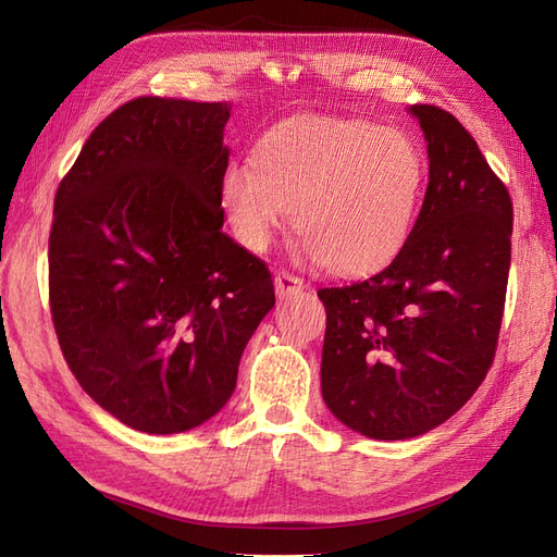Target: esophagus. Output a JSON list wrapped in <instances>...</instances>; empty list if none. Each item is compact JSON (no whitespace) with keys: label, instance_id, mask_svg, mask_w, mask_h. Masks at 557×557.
<instances>
[{"label":"esophagus","instance_id":"1","mask_svg":"<svg viewBox=\"0 0 557 557\" xmlns=\"http://www.w3.org/2000/svg\"><path fill=\"white\" fill-rule=\"evenodd\" d=\"M300 289H304V280H300L294 273H289V270H277V273H275L277 296H289V294H296Z\"/></svg>","mask_w":557,"mask_h":557}]
</instances>
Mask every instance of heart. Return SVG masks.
<instances>
[{
  "label": "heart",
  "instance_id": "obj_1",
  "mask_svg": "<svg viewBox=\"0 0 557 557\" xmlns=\"http://www.w3.org/2000/svg\"><path fill=\"white\" fill-rule=\"evenodd\" d=\"M426 184L418 141L369 121L304 116L268 131L259 165L233 161L221 198L237 240L263 251L292 219L333 273H367L401 249Z\"/></svg>",
  "mask_w": 557,
  "mask_h": 557
}]
</instances>
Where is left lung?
Wrapping results in <instances>:
<instances>
[{
    "label": "left lung",
    "instance_id": "left-lung-1",
    "mask_svg": "<svg viewBox=\"0 0 557 557\" xmlns=\"http://www.w3.org/2000/svg\"><path fill=\"white\" fill-rule=\"evenodd\" d=\"M429 184L416 226L380 273L317 292L326 308L322 396L355 432L401 441L462 408L499 341L513 202L450 111L412 104Z\"/></svg>",
    "mask_w": 557,
    "mask_h": 557
}]
</instances>
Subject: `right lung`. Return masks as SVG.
<instances>
[{"mask_svg":"<svg viewBox=\"0 0 557 557\" xmlns=\"http://www.w3.org/2000/svg\"><path fill=\"white\" fill-rule=\"evenodd\" d=\"M228 102L145 95L90 133L62 177L49 304L70 371L137 432L180 434L226 406L268 265L221 231Z\"/></svg>","mask_w":557,"mask_h":557,"instance_id":"obj_1","label":"right lung"}]
</instances>
